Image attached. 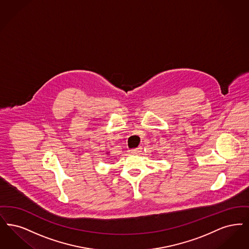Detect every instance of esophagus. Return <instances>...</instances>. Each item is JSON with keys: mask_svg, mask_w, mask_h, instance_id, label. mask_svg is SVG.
<instances>
[{"mask_svg": "<svg viewBox=\"0 0 249 249\" xmlns=\"http://www.w3.org/2000/svg\"><path fill=\"white\" fill-rule=\"evenodd\" d=\"M141 152H142V148L141 147L130 150V154H132V155H139Z\"/></svg>", "mask_w": 249, "mask_h": 249, "instance_id": "esophagus-1", "label": "esophagus"}]
</instances>
